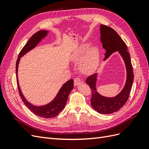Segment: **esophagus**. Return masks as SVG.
<instances>
[{"label":"esophagus","mask_w":149,"mask_h":149,"mask_svg":"<svg viewBox=\"0 0 149 149\" xmlns=\"http://www.w3.org/2000/svg\"><path fill=\"white\" fill-rule=\"evenodd\" d=\"M81 83V81L78 78H76L74 80V84L75 86H77L79 85Z\"/></svg>","instance_id":"1"}]
</instances>
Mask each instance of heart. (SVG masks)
I'll return each mask as SVG.
<instances>
[{
    "mask_svg": "<svg viewBox=\"0 0 149 149\" xmlns=\"http://www.w3.org/2000/svg\"><path fill=\"white\" fill-rule=\"evenodd\" d=\"M89 46V43H88L82 45L75 53L73 58L74 60L76 62H80L83 59L80 65V69L83 73L87 74H91L97 70L100 65L101 58L99 47L96 45H93L88 49ZM84 54L85 56L84 57Z\"/></svg>",
    "mask_w": 149,
    "mask_h": 149,
    "instance_id": "heart-1",
    "label": "heart"
}]
</instances>
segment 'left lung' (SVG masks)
<instances>
[{"instance_id":"8db88e82","label":"left lung","mask_w":149,"mask_h":149,"mask_svg":"<svg viewBox=\"0 0 149 149\" xmlns=\"http://www.w3.org/2000/svg\"><path fill=\"white\" fill-rule=\"evenodd\" d=\"M100 40L102 47L106 49L104 60H106L112 53L118 52L124 61L127 72L123 89L114 97L104 96L97 92L96 84L98 73L89 76L86 80V83L91 89V103L93 109L99 113L109 114L119 111L127 102L132 88L134 74L127 46L118 33L109 26L100 25Z\"/></svg>"}]
</instances>
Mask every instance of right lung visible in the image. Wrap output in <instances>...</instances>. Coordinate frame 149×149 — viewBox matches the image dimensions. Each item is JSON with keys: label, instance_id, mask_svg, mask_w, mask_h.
<instances>
[{"label": "right lung", "instance_id": "add662e5", "mask_svg": "<svg viewBox=\"0 0 149 149\" xmlns=\"http://www.w3.org/2000/svg\"><path fill=\"white\" fill-rule=\"evenodd\" d=\"M49 32V31L48 30H40L31 36V37L30 38L28 42L25 44V45L20 52L16 63L17 83L20 96L22 98V101L24 102L26 107L32 112L33 113L39 117H41V118L47 119L54 118V117L56 116L64 109L68 98L69 94L74 88L73 79L68 81L63 84L59 91H58L56 96L51 102L45 105L36 106L26 100L22 92L19 83V79H18V69H19V65L20 58L22 56H24L25 54L37 47L39 43L42 41V39L47 37Z\"/></svg>", "mask_w": 149, "mask_h": 149}]
</instances>
